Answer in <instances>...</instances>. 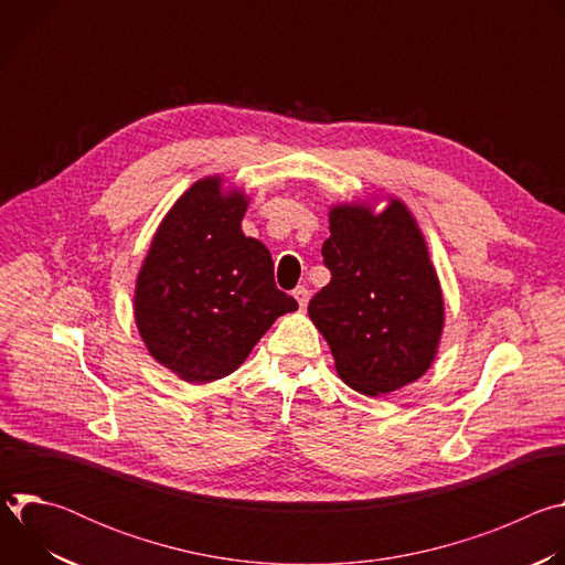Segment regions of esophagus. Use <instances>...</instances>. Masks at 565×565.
<instances>
[{
	"instance_id": "obj_1",
	"label": "esophagus",
	"mask_w": 565,
	"mask_h": 565,
	"mask_svg": "<svg viewBox=\"0 0 565 565\" xmlns=\"http://www.w3.org/2000/svg\"><path fill=\"white\" fill-rule=\"evenodd\" d=\"M292 295H295V299H297L299 308L303 310V308L308 306V299H310V297H308V290H306L303 286H299V288H295V292H292Z\"/></svg>"
}]
</instances>
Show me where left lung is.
<instances>
[{
	"label": "left lung",
	"instance_id": "left-lung-1",
	"mask_svg": "<svg viewBox=\"0 0 565 565\" xmlns=\"http://www.w3.org/2000/svg\"><path fill=\"white\" fill-rule=\"evenodd\" d=\"M321 246L331 281L308 303L338 375L364 395H386L423 377L445 329V299L418 221L395 196L375 212L338 203Z\"/></svg>",
	"mask_w": 565,
	"mask_h": 565
}]
</instances>
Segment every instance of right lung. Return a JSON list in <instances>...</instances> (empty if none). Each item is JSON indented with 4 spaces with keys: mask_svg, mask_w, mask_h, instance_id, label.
Wrapping results in <instances>:
<instances>
[{
    "mask_svg": "<svg viewBox=\"0 0 565 565\" xmlns=\"http://www.w3.org/2000/svg\"><path fill=\"white\" fill-rule=\"evenodd\" d=\"M248 203L221 177L196 181L160 221L136 277L149 355L190 384L236 371L275 319L297 310L275 286L268 248L241 230Z\"/></svg>",
    "mask_w": 565,
    "mask_h": 565,
    "instance_id": "1",
    "label": "right lung"
}]
</instances>
